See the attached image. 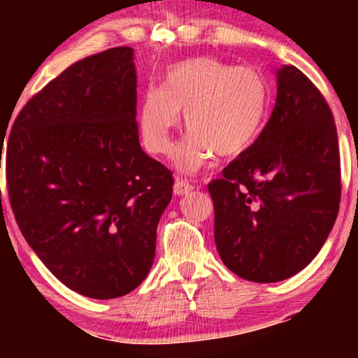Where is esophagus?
Instances as JSON below:
<instances>
[{
  "mask_svg": "<svg viewBox=\"0 0 358 358\" xmlns=\"http://www.w3.org/2000/svg\"><path fill=\"white\" fill-rule=\"evenodd\" d=\"M192 190H193V185L190 182H187V180L183 178H176V182L173 185L175 195H187V193H190Z\"/></svg>",
  "mask_w": 358,
  "mask_h": 358,
  "instance_id": "esophagus-1",
  "label": "esophagus"
}]
</instances>
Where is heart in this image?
<instances>
[{"label": "heart", "instance_id": "b5f03b06", "mask_svg": "<svg viewBox=\"0 0 358 358\" xmlns=\"http://www.w3.org/2000/svg\"><path fill=\"white\" fill-rule=\"evenodd\" d=\"M190 131L180 166L196 171L213 155L236 158L256 143L268 114V85L250 67L212 57L171 65L162 89H148L138 113L141 143L151 155H166L182 124Z\"/></svg>", "mask_w": 358, "mask_h": 358}]
</instances>
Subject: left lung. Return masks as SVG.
Here are the masks:
<instances>
[{
    "mask_svg": "<svg viewBox=\"0 0 358 358\" xmlns=\"http://www.w3.org/2000/svg\"><path fill=\"white\" fill-rule=\"evenodd\" d=\"M215 245L234 274L276 282L305 269L338 215L340 153L330 106L294 65L278 71L268 124L208 183Z\"/></svg>",
    "mask_w": 358,
    "mask_h": 358,
    "instance_id": "left-lung-1",
    "label": "left lung"
}]
</instances>
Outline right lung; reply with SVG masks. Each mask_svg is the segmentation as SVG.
Here are the masks:
<instances>
[{"mask_svg": "<svg viewBox=\"0 0 358 358\" xmlns=\"http://www.w3.org/2000/svg\"><path fill=\"white\" fill-rule=\"evenodd\" d=\"M6 185L23 237L65 286L113 299L141 285L173 176L139 146L133 48L76 62L27 102Z\"/></svg>", "mask_w": 358, "mask_h": 358, "instance_id": "obj_1", "label": "right lung"}]
</instances>
